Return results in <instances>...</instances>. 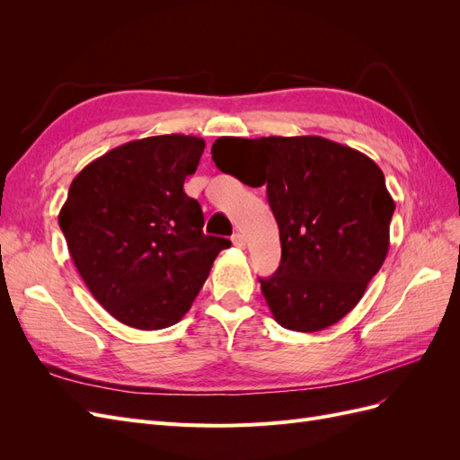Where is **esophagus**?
I'll use <instances>...</instances> for the list:
<instances>
[{
    "instance_id": "obj_1",
    "label": "esophagus",
    "mask_w": 460,
    "mask_h": 460,
    "mask_svg": "<svg viewBox=\"0 0 460 460\" xmlns=\"http://www.w3.org/2000/svg\"><path fill=\"white\" fill-rule=\"evenodd\" d=\"M232 243H234V245H238V247H245V243H247L245 235H243V234H240V232H238V234H234V235H232Z\"/></svg>"
}]
</instances>
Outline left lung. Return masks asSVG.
<instances>
[{"label":"left lung","instance_id":"left-lung-1","mask_svg":"<svg viewBox=\"0 0 460 460\" xmlns=\"http://www.w3.org/2000/svg\"><path fill=\"white\" fill-rule=\"evenodd\" d=\"M211 153L222 172L267 184L282 261L259 282L276 323L318 332L355 309L389 249L395 203L380 166L320 136H225Z\"/></svg>","mask_w":460,"mask_h":460}]
</instances>
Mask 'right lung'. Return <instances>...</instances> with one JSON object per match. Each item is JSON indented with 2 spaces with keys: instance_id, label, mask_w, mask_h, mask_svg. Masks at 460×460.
<instances>
[{
  "instance_id": "add662e5",
  "label": "right lung",
  "mask_w": 460,
  "mask_h": 460,
  "mask_svg": "<svg viewBox=\"0 0 460 460\" xmlns=\"http://www.w3.org/2000/svg\"><path fill=\"white\" fill-rule=\"evenodd\" d=\"M205 140L164 134L107 151L82 169L59 213L68 253L119 323L163 330L182 320L230 240L203 234L184 180Z\"/></svg>"
}]
</instances>
